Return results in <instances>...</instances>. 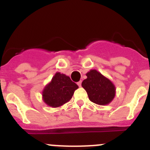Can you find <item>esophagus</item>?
Instances as JSON below:
<instances>
[{"label":"esophagus","instance_id":"esophagus-1","mask_svg":"<svg viewBox=\"0 0 150 150\" xmlns=\"http://www.w3.org/2000/svg\"><path fill=\"white\" fill-rule=\"evenodd\" d=\"M81 84H82L81 81H79V82H78V83H77V85L79 86V87H81Z\"/></svg>","mask_w":150,"mask_h":150}]
</instances>
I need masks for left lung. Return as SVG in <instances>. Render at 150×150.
Wrapping results in <instances>:
<instances>
[{
    "mask_svg": "<svg viewBox=\"0 0 150 150\" xmlns=\"http://www.w3.org/2000/svg\"><path fill=\"white\" fill-rule=\"evenodd\" d=\"M82 83L91 102L98 105L109 104L116 95V87L108 78L96 70H90Z\"/></svg>",
    "mask_w": 150,
    "mask_h": 150,
    "instance_id": "1",
    "label": "left lung"
}]
</instances>
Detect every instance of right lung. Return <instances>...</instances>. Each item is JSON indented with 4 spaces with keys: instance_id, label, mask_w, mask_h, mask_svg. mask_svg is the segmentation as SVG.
Returning a JSON list of instances; mask_svg holds the SVG:
<instances>
[{
    "instance_id": "add662e5",
    "label": "right lung",
    "mask_w": 150,
    "mask_h": 150,
    "mask_svg": "<svg viewBox=\"0 0 150 150\" xmlns=\"http://www.w3.org/2000/svg\"><path fill=\"white\" fill-rule=\"evenodd\" d=\"M78 88L68 76L57 72L42 91L43 100L49 107H61L72 98Z\"/></svg>"
}]
</instances>
